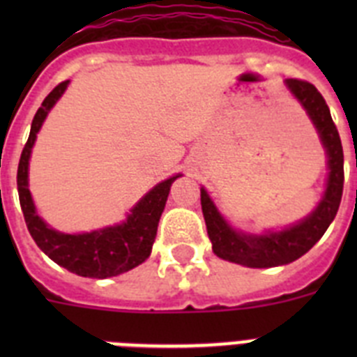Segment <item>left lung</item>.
<instances>
[{
	"mask_svg": "<svg viewBox=\"0 0 357 357\" xmlns=\"http://www.w3.org/2000/svg\"><path fill=\"white\" fill-rule=\"evenodd\" d=\"M286 85L311 118L327 153L329 176H327L326 193L317 209L302 222L288 229L275 230V232L270 230L266 234H247L232 229L223 220L222 214L218 213L206 189H200L202 213L206 220L207 234L213 243V252L222 259L248 268L282 266L302 257L324 236L338 213L342 202L343 181H345L343 148L338 128L331 118L329 107L313 84L298 78H288Z\"/></svg>",
	"mask_w": 357,
	"mask_h": 357,
	"instance_id": "obj_1",
	"label": "left lung"
}]
</instances>
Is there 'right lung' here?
Masks as SVG:
<instances>
[{"label": "right lung", "instance_id": "right-lung-1", "mask_svg": "<svg viewBox=\"0 0 357 357\" xmlns=\"http://www.w3.org/2000/svg\"><path fill=\"white\" fill-rule=\"evenodd\" d=\"M68 84L69 80L61 82L48 96L44 98L43 105L39 107L36 118L31 121L30 137H28L21 159H19V202H21L24 222H26L31 238L50 259L80 277L107 279V277L128 272L150 257L160 214H162L166 200H168L169 188H172L173 181L181 175L169 176L168 181H162L155 188L150 189L135 204L127 220L119 225L105 227V229L85 232V234H64V232H59L46 225L43 218L37 214L30 189H28V160H30L31 146L36 143L37 132L40 130L44 119L56 103V100L64 94Z\"/></svg>", "mask_w": 357, "mask_h": 357}]
</instances>
